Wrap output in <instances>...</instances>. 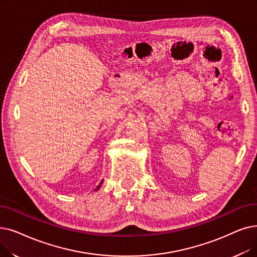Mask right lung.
Masks as SVG:
<instances>
[{
	"mask_svg": "<svg viewBox=\"0 0 257 257\" xmlns=\"http://www.w3.org/2000/svg\"><path fill=\"white\" fill-rule=\"evenodd\" d=\"M102 183H103V181H102ZM102 183L101 184H99L97 187H96V189H95V190H97V189H99V187H101V185H102Z\"/></svg>",
	"mask_w": 257,
	"mask_h": 257,
	"instance_id": "add662e5",
	"label": "right lung"
}]
</instances>
